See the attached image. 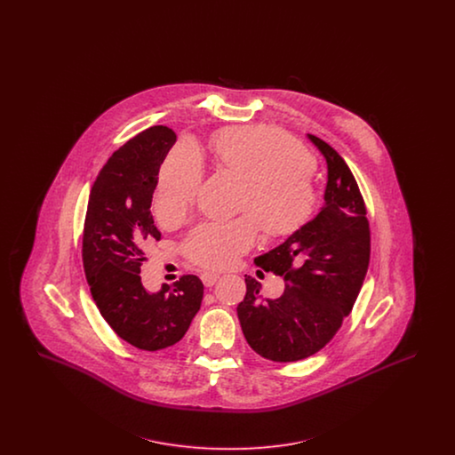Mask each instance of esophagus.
Masks as SVG:
<instances>
[{
    "mask_svg": "<svg viewBox=\"0 0 455 455\" xmlns=\"http://www.w3.org/2000/svg\"><path fill=\"white\" fill-rule=\"evenodd\" d=\"M218 278H220L218 273H212V271L201 273V282L204 283V286H213L218 282Z\"/></svg>",
    "mask_w": 455,
    "mask_h": 455,
    "instance_id": "1",
    "label": "esophagus"
}]
</instances>
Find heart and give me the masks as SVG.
<instances>
[{
    "mask_svg": "<svg viewBox=\"0 0 455 455\" xmlns=\"http://www.w3.org/2000/svg\"><path fill=\"white\" fill-rule=\"evenodd\" d=\"M220 165L243 179L240 217L196 227L184 240L186 258L206 269L232 266L258 240L299 232L317 206L314 158L288 132L273 126H235L220 131L212 143ZM203 182V162L191 145L173 147L156 186V213L167 223L184 217Z\"/></svg>",
    "mask_w": 455,
    "mask_h": 455,
    "instance_id": "heart-1",
    "label": "heart"
}]
</instances>
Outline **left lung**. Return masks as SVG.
Instances as JSON below:
<instances>
[{
  "label": "left lung",
  "mask_w": 455,
  "mask_h": 455,
  "mask_svg": "<svg viewBox=\"0 0 455 455\" xmlns=\"http://www.w3.org/2000/svg\"><path fill=\"white\" fill-rule=\"evenodd\" d=\"M327 162L325 204L321 213L259 256L256 264L280 275L278 299H260V283L245 275L247 291L238 303L243 336L258 355L290 363L321 351L351 312L370 262L367 206L343 156L324 140L308 134Z\"/></svg>",
  "instance_id": "obj_1"
}]
</instances>
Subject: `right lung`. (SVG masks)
I'll return each mask as SVG.
<instances>
[{
    "label": "right lung",
    "instance_id": "1",
    "mask_svg": "<svg viewBox=\"0 0 455 455\" xmlns=\"http://www.w3.org/2000/svg\"><path fill=\"white\" fill-rule=\"evenodd\" d=\"M175 140L171 128L152 126L112 153L92 186L84 225L82 259L92 299L121 339L145 351L184 338L204 290L197 276L184 275L148 293L140 276L147 245L160 240L150 208Z\"/></svg>",
    "mask_w": 455,
    "mask_h": 455
}]
</instances>
